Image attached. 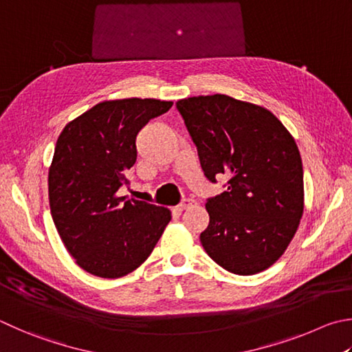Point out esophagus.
<instances>
[{
	"mask_svg": "<svg viewBox=\"0 0 352 352\" xmlns=\"http://www.w3.org/2000/svg\"><path fill=\"white\" fill-rule=\"evenodd\" d=\"M195 204H197V201L194 200V198H184V200L180 204H178L177 209L178 210H184V209H189V208L195 206Z\"/></svg>",
	"mask_w": 352,
	"mask_h": 352,
	"instance_id": "obj_1",
	"label": "esophagus"
}]
</instances>
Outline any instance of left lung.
Returning <instances> with one entry per match:
<instances>
[{"label": "left lung", "instance_id": "left-lung-1", "mask_svg": "<svg viewBox=\"0 0 352 352\" xmlns=\"http://www.w3.org/2000/svg\"><path fill=\"white\" fill-rule=\"evenodd\" d=\"M210 183L226 190L206 200L200 234L217 265L239 276L282 257L303 215V166L296 142L265 107L215 94L175 103Z\"/></svg>", "mask_w": 352, "mask_h": 352}]
</instances>
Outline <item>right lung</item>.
Returning a JSON list of instances; mask_svg holds the SVG:
<instances>
[{
	"mask_svg": "<svg viewBox=\"0 0 352 352\" xmlns=\"http://www.w3.org/2000/svg\"><path fill=\"white\" fill-rule=\"evenodd\" d=\"M172 101H103L63 129L49 170L50 212L69 254L89 274L117 278L154 251L170 210L126 200L127 172L135 164V138Z\"/></svg>",
	"mask_w": 352,
	"mask_h": 352,
	"instance_id": "obj_1",
	"label": "right lung"
}]
</instances>
